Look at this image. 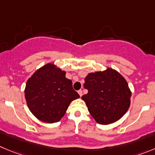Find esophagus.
Listing matches in <instances>:
<instances>
[{"label": "esophagus", "instance_id": "esophagus-1", "mask_svg": "<svg viewBox=\"0 0 155 155\" xmlns=\"http://www.w3.org/2000/svg\"><path fill=\"white\" fill-rule=\"evenodd\" d=\"M78 93H79V95H80V97L82 95V90H79L78 91Z\"/></svg>", "mask_w": 155, "mask_h": 155}]
</instances>
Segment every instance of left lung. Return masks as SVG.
I'll list each match as a JSON object with an SVG mask.
<instances>
[{"instance_id": "1", "label": "left lung", "mask_w": 155, "mask_h": 155, "mask_svg": "<svg viewBox=\"0 0 155 155\" xmlns=\"http://www.w3.org/2000/svg\"><path fill=\"white\" fill-rule=\"evenodd\" d=\"M83 86L88 93L82 95V99L97 123H114L128 111L131 90L125 78L115 69L108 68L102 72L89 73Z\"/></svg>"}]
</instances>
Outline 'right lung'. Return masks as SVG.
I'll list each match as a JSON object with an SVG mask.
<instances>
[{
	"mask_svg": "<svg viewBox=\"0 0 155 155\" xmlns=\"http://www.w3.org/2000/svg\"><path fill=\"white\" fill-rule=\"evenodd\" d=\"M25 99L32 114L40 121L54 123L66 113L72 101L79 98L66 72L47 63L37 69L26 84Z\"/></svg>",
	"mask_w": 155,
	"mask_h": 155,
	"instance_id": "right-lung-1",
	"label": "right lung"
}]
</instances>
